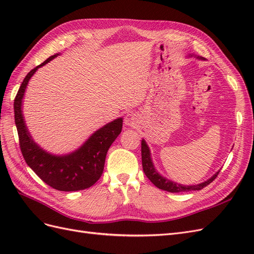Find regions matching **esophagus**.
Here are the masks:
<instances>
[{"instance_id": "34e87169", "label": "esophagus", "mask_w": 254, "mask_h": 254, "mask_svg": "<svg viewBox=\"0 0 254 254\" xmlns=\"http://www.w3.org/2000/svg\"><path fill=\"white\" fill-rule=\"evenodd\" d=\"M124 123L125 125L128 127H132V128H136L139 126V118H137V115H135L132 112H129L126 114V117L124 119Z\"/></svg>"}]
</instances>
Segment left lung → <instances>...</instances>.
<instances>
[{
  "mask_svg": "<svg viewBox=\"0 0 254 254\" xmlns=\"http://www.w3.org/2000/svg\"><path fill=\"white\" fill-rule=\"evenodd\" d=\"M190 56H193V55H190ZM196 58L200 59V60H205V58L199 57V56H196ZM141 145H142L141 151H142L143 171H144L146 177H147V178L160 190L170 191V193H180V191H190V190H200L201 189L205 188L206 186H209V184L215 178H216L217 175L219 174V171H218L217 173H215L210 179H207L206 181L201 182L199 184H195V186H183V184L174 182L172 180H168L162 175H160L158 173V171L156 170V167H155V165H153L152 159H151L150 149L144 139H142Z\"/></svg>",
  "mask_w": 254,
  "mask_h": 254,
  "instance_id": "left-lung-1",
  "label": "left lung"
}]
</instances>
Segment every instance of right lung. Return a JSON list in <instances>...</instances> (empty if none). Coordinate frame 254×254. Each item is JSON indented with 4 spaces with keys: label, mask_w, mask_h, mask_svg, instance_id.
Returning a JSON list of instances; mask_svg holds the SVG:
<instances>
[{
    "label": "right lung",
    "mask_w": 254,
    "mask_h": 254,
    "mask_svg": "<svg viewBox=\"0 0 254 254\" xmlns=\"http://www.w3.org/2000/svg\"><path fill=\"white\" fill-rule=\"evenodd\" d=\"M59 54L49 57L43 64L33 68L26 76L14 98V123H16L20 148L25 162L39 178L53 189L74 191L88 189L101 178L107 151L122 131L123 118L114 120L92 133L79 148L65 153L53 155L41 148L30 135L23 117V97L29 79L38 68L56 58Z\"/></svg>",
    "instance_id": "1"
}]
</instances>
